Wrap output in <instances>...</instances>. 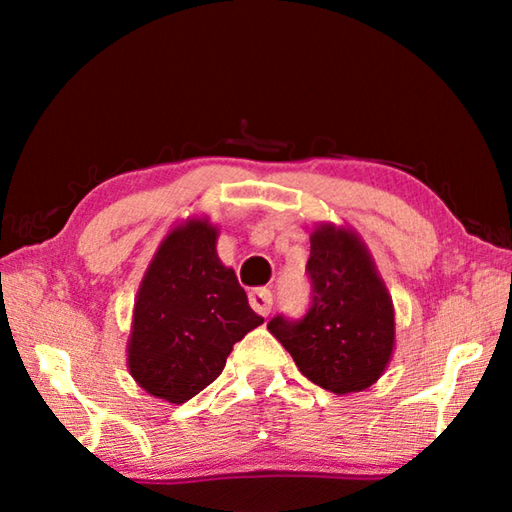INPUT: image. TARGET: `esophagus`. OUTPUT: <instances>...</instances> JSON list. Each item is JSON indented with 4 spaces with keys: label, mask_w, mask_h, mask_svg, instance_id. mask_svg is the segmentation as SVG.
<instances>
[{
    "label": "esophagus",
    "mask_w": 512,
    "mask_h": 512,
    "mask_svg": "<svg viewBox=\"0 0 512 512\" xmlns=\"http://www.w3.org/2000/svg\"><path fill=\"white\" fill-rule=\"evenodd\" d=\"M250 307H253L259 316H268L271 314V309H273V293L268 291V289H264V287H259V289H253L250 291Z\"/></svg>",
    "instance_id": "34e87169"
}]
</instances>
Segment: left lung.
<instances>
[{"instance_id": "1", "label": "left lung", "mask_w": 512, "mask_h": 512, "mask_svg": "<svg viewBox=\"0 0 512 512\" xmlns=\"http://www.w3.org/2000/svg\"><path fill=\"white\" fill-rule=\"evenodd\" d=\"M305 273L311 284L305 316L277 314L268 329L316 386L359 393L381 377L393 354V302L359 237L334 225L311 235Z\"/></svg>"}]
</instances>
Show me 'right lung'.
<instances>
[{
    "instance_id": "1",
    "label": "right lung",
    "mask_w": 512,
    "mask_h": 512,
    "mask_svg": "<svg viewBox=\"0 0 512 512\" xmlns=\"http://www.w3.org/2000/svg\"><path fill=\"white\" fill-rule=\"evenodd\" d=\"M216 230L189 221L162 241L137 293L128 368L146 393L183 404L221 375L232 345L262 325Z\"/></svg>"
}]
</instances>
